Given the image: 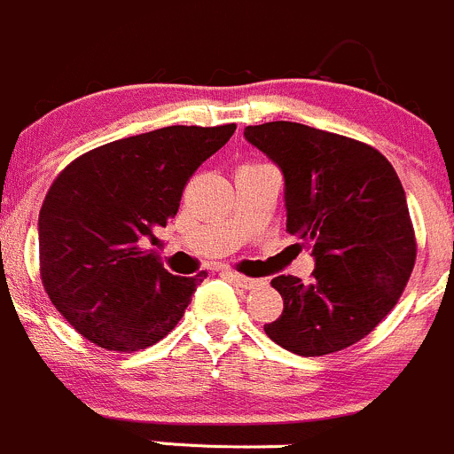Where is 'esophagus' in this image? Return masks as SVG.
I'll return each instance as SVG.
<instances>
[{"mask_svg": "<svg viewBox=\"0 0 454 454\" xmlns=\"http://www.w3.org/2000/svg\"><path fill=\"white\" fill-rule=\"evenodd\" d=\"M225 276L229 278V280L233 282V285L238 286V289H255V286L260 285V280H255V278H247V276H240V273H233V271H225Z\"/></svg>", "mask_w": 454, "mask_h": 454, "instance_id": "obj_1", "label": "esophagus"}]
</instances>
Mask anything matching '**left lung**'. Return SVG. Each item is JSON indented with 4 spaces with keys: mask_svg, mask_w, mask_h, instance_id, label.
Masks as SVG:
<instances>
[{
    "mask_svg": "<svg viewBox=\"0 0 454 454\" xmlns=\"http://www.w3.org/2000/svg\"><path fill=\"white\" fill-rule=\"evenodd\" d=\"M245 138L282 172L286 231L316 260L309 285L273 278L285 311L264 333L304 357L360 342L395 307L415 264L393 165L371 145L291 121L247 125Z\"/></svg>",
    "mask_w": 454,
    "mask_h": 454,
    "instance_id": "left-lung-1",
    "label": "left lung"
}]
</instances>
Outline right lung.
Returning a JSON list of instances; mask_svg holds the SVG:
<instances>
[{"label":"right lung","instance_id":"add662e5","mask_svg":"<svg viewBox=\"0 0 454 454\" xmlns=\"http://www.w3.org/2000/svg\"><path fill=\"white\" fill-rule=\"evenodd\" d=\"M236 125H169L79 156L39 212L43 289L57 311L107 351L163 340L205 273L181 278L159 262L156 231L178 212L183 187Z\"/></svg>","mask_w":454,"mask_h":454}]
</instances>
